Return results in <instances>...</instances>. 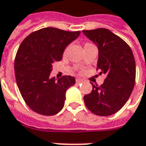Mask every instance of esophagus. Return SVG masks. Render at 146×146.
I'll list each match as a JSON object with an SVG mask.
<instances>
[{
  "label": "esophagus",
  "instance_id": "1",
  "mask_svg": "<svg viewBox=\"0 0 146 146\" xmlns=\"http://www.w3.org/2000/svg\"><path fill=\"white\" fill-rule=\"evenodd\" d=\"M76 84H81V83L84 82V80L82 79H76Z\"/></svg>",
  "mask_w": 146,
  "mask_h": 146
}]
</instances>
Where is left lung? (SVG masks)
Instances as JSON below:
<instances>
[{
	"instance_id": "8db88e82",
	"label": "left lung",
	"mask_w": 146,
	"mask_h": 146,
	"mask_svg": "<svg viewBox=\"0 0 146 146\" xmlns=\"http://www.w3.org/2000/svg\"><path fill=\"white\" fill-rule=\"evenodd\" d=\"M97 45V70L106 76L101 86L92 84V92L84 97L86 106L95 115L107 116L118 112L131 95L135 82L134 54L123 39L105 28L83 30Z\"/></svg>"
}]
</instances>
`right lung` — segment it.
Here are the masks:
<instances>
[{
    "mask_svg": "<svg viewBox=\"0 0 146 146\" xmlns=\"http://www.w3.org/2000/svg\"><path fill=\"white\" fill-rule=\"evenodd\" d=\"M80 33L47 27L31 33L21 43L15 58V79L24 101L35 113L53 116L63 108L66 92L75 84V78L49 76L52 64L62 58L64 50Z\"/></svg>",
    "mask_w": 146,
    "mask_h": 146,
    "instance_id": "add662e5",
    "label": "right lung"
}]
</instances>
